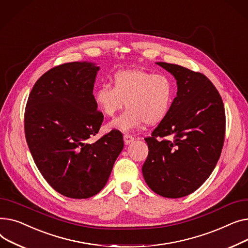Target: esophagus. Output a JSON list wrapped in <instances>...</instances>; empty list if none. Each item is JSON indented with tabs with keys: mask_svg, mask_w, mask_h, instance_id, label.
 <instances>
[{
	"mask_svg": "<svg viewBox=\"0 0 248 248\" xmlns=\"http://www.w3.org/2000/svg\"><path fill=\"white\" fill-rule=\"evenodd\" d=\"M132 141H134V137L132 135H129V134L124 135V142L126 144H130Z\"/></svg>",
	"mask_w": 248,
	"mask_h": 248,
	"instance_id": "esophagus-1",
	"label": "esophagus"
}]
</instances>
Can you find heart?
I'll return each mask as SVG.
<instances>
[{
    "mask_svg": "<svg viewBox=\"0 0 248 248\" xmlns=\"http://www.w3.org/2000/svg\"><path fill=\"white\" fill-rule=\"evenodd\" d=\"M174 99V84L165 74L144 70H124L113 76L112 86L103 84L94 93L96 106L113 118L126 104L127 109L110 123V128L130 131L141 124L154 125L166 118Z\"/></svg>",
    "mask_w": 248,
    "mask_h": 248,
    "instance_id": "b5f03b06",
    "label": "heart"
}]
</instances>
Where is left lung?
I'll return each instance as SVG.
<instances>
[{
	"instance_id": "left-lung-1",
	"label": "left lung",
	"mask_w": 248,
	"mask_h": 248,
	"mask_svg": "<svg viewBox=\"0 0 248 248\" xmlns=\"http://www.w3.org/2000/svg\"><path fill=\"white\" fill-rule=\"evenodd\" d=\"M157 64L175 77L178 90L166 118L145 138L149 152L142 173L155 193L180 198L197 190L216 166L225 136L224 105L202 73Z\"/></svg>"
}]
</instances>
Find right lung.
<instances>
[{"label":"right lung","instance_id":"add662e5","mask_svg":"<svg viewBox=\"0 0 248 248\" xmlns=\"http://www.w3.org/2000/svg\"><path fill=\"white\" fill-rule=\"evenodd\" d=\"M98 70L87 62L50 69L35 83L25 109V136L34 161L50 186L69 198L100 192L124 147L116 129L88 142L104 119L93 95Z\"/></svg>","mask_w":248,"mask_h":248}]
</instances>
